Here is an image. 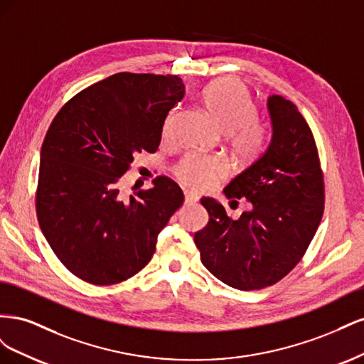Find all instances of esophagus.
I'll return each mask as SVG.
<instances>
[{
    "mask_svg": "<svg viewBox=\"0 0 364 364\" xmlns=\"http://www.w3.org/2000/svg\"><path fill=\"white\" fill-rule=\"evenodd\" d=\"M197 202H199V196L194 194L193 191H185V203L186 205H196Z\"/></svg>",
    "mask_w": 364,
    "mask_h": 364,
    "instance_id": "obj_1",
    "label": "esophagus"
}]
</instances>
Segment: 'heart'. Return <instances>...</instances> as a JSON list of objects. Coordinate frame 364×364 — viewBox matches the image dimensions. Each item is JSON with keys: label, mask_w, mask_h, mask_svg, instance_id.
Returning a JSON list of instances; mask_svg holds the SVG:
<instances>
[{"label": "heart", "mask_w": 364, "mask_h": 364, "mask_svg": "<svg viewBox=\"0 0 364 364\" xmlns=\"http://www.w3.org/2000/svg\"><path fill=\"white\" fill-rule=\"evenodd\" d=\"M203 105L218 129L229 135L230 147L241 159H252L266 146L267 127L257 118V107L246 87L237 80L225 79L208 85ZM176 109L164 123V135L171 132ZM181 179L194 188H203L228 173V165L218 158L188 155L178 168Z\"/></svg>", "instance_id": "obj_1"}]
</instances>
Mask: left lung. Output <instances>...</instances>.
<instances>
[{
  "label": "left lung",
  "instance_id": "obj_1",
  "mask_svg": "<svg viewBox=\"0 0 364 364\" xmlns=\"http://www.w3.org/2000/svg\"><path fill=\"white\" fill-rule=\"evenodd\" d=\"M267 109L269 147L223 190L252 209L232 220L222 203L202 197L209 222L194 234L203 266L238 290L282 279L304 257L323 214V174L310 126L282 95H270Z\"/></svg>",
  "mask_w": 364,
  "mask_h": 364
}]
</instances>
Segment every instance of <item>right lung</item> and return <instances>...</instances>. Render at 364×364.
<instances>
[{
    "instance_id": "1",
    "label": "right lung",
    "mask_w": 364,
    "mask_h": 364,
    "mask_svg": "<svg viewBox=\"0 0 364 364\" xmlns=\"http://www.w3.org/2000/svg\"><path fill=\"white\" fill-rule=\"evenodd\" d=\"M183 95L178 75L118 73L54 117L41 150L36 213L50 247L77 278L118 284L151 259L183 193L158 176L153 188L127 199L118 182L138 153L158 150L164 121Z\"/></svg>"
}]
</instances>
